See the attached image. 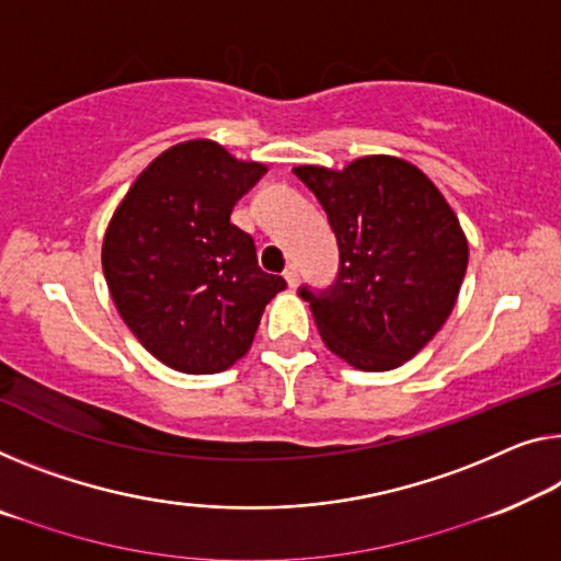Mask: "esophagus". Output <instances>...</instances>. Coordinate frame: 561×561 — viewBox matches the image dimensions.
<instances>
[{
    "mask_svg": "<svg viewBox=\"0 0 561 561\" xmlns=\"http://www.w3.org/2000/svg\"><path fill=\"white\" fill-rule=\"evenodd\" d=\"M283 278H286V283H288V286L293 288V286H296V283H298V268H296V265H288V268L286 271H283Z\"/></svg>",
    "mask_w": 561,
    "mask_h": 561,
    "instance_id": "obj_1",
    "label": "esophagus"
}]
</instances>
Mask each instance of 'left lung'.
<instances>
[{
	"instance_id": "1",
	"label": "left lung",
	"mask_w": 561,
	"mask_h": 561,
	"mask_svg": "<svg viewBox=\"0 0 561 561\" xmlns=\"http://www.w3.org/2000/svg\"><path fill=\"white\" fill-rule=\"evenodd\" d=\"M293 172L339 240L335 286L321 296L300 288L323 343L353 368L403 366L442 331L459 298L469 263L459 218L424 172L393 154Z\"/></svg>"
}]
</instances>
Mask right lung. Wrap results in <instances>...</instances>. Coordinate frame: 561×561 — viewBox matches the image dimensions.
Wrapping results in <instances>:
<instances>
[{"label":"right lung","instance_id":"obj_1","mask_svg":"<svg viewBox=\"0 0 561 561\" xmlns=\"http://www.w3.org/2000/svg\"><path fill=\"white\" fill-rule=\"evenodd\" d=\"M268 170L213 140L178 142L145 168L112 215L102 271L127 329L180 374L243 358L280 275L261 271L232 205Z\"/></svg>","mask_w":561,"mask_h":561}]
</instances>
